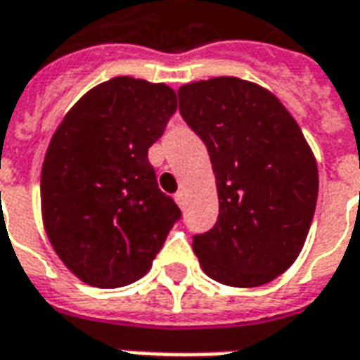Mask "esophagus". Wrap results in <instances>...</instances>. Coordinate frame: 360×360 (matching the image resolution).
<instances>
[{"instance_id":"1","label":"esophagus","mask_w":360,"mask_h":360,"mask_svg":"<svg viewBox=\"0 0 360 360\" xmlns=\"http://www.w3.org/2000/svg\"><path fill=\"white\" fill-rule=\"evenodd\" d=\"M185 198H187V196H185V191H177V193H175V202L179 204V206H185Z\"/></svg>"}]
</instances>
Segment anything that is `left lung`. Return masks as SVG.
Masks as SVG:
<instances>
[{"mask_svg":"<svg viewBox=\"0 0 360 360\" xmlns=\"http://www.w3.org/2000/svg\"><path fill=\"white\" fill-rule=\"evenodd\" d=\"M179 111L208 148L216 226L193 237L206 276L264 285L293 264L309 235L318 167L297 121L270 90L237 77L179 89Z\"/></svg>","mask_w":360,"mask_h":360,"instance_id":"obj_1","label":"left lung"}]
</instances>
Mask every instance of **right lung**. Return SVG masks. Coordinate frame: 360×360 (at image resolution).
I'll return each mask as SVG.
<instances>
[{
    "instance_id": "1",
    "label": "right lung",
    "mask_w": 360,
    "mask_h": 360,
    "mask_svg": "<svg viewBox=\"0 0 360 360\" xmlns=\"http://www.w3.org/2000/svg\"><path fill=\"white\" fill-rule=\"evenodd\" d=\"M175 110L169 86L115 77L82 96L51 136L40 179L44 227L84 283L113 289L141 279L179 221L148 162Z\"/></svg>"
}]
</instances>
